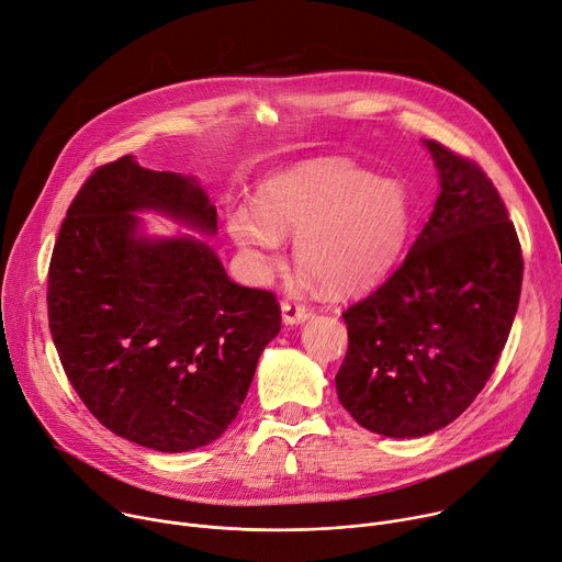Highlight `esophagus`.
Returning <instances> with one entry per match:
<instances>
[{
	"label": "esophagus",
	"instance_id": "34e87169",
	"mask_svg": "<svg viewBox=\"0 0 562 562\" xmlns=\"http://www.w3.org/2000/svg\"><path fill=\"white\" fill-rule=\"evenodd\" d=\"M281 315H283V322L288 326H296V324H304L311 313L304 304H296V301H283L281 304Z\"/></svg>",
	"mask_w": 562,
	"mask_h": 562
}]
</instances>
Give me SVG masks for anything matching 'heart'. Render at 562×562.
I'll return each instance as SVG.
<instances>
[{"instance_id":"b5f03b06","label":"heart","mask_w":562,"mask_h":562,"mask_svg":"<svg viewBox=\"0 0 562 562\" xmlns=\"http://www.w3.org/2000/svg\"><path fill=\"white\" fill-rule=\"evenodd\" d=\"M254 209L234 211L229 234L258 270H268L281 245L296 236V266L335 296L382 281L405 249L412 202L396 180H378L339 159L292 166L256 191Z\"/></svg>"}]
</instances>
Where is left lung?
Here are the masks:
<instances>
[{
    "mask_svg": "<svg viewBox=\"0 0 562 562\" xmlns=\"http://www.w3.org/2000/svg\"><path fill=\"white\" fill-rule=\"evenodd\" d=\"M439 198L405 263L344 313L349 351L337 398L362 427L418 439L452 423L484 390L522 288V249L508 211L465 157L423 142Z\"/></svg>",
    "mask_w": 562,
    "mask_h": 562,
    "instance_id": "obj_1",
    "label": "left lung"
}]
</instances>
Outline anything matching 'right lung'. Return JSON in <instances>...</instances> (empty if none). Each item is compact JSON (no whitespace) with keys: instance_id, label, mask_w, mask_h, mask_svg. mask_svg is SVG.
Segmentation results:
<instances>
[{"instance_id":"add662e5","label":"right lung","mask_w":562,"mask_h":562,"mask_svg":"<svg viewBox=\"0 0 562 562\" xmlns=\"http://www.w3.org/2000/svg\"><path fill=\"white\" fill-rule=\"evenodd\" d=\"M144 211L218 232L193 176L144 168L133 155L97 168L54 247L49 328L99 423L150 450L189 452L236 418L281 308L272 292L234 283L204 240L148 236Z\"/></svg>"}]
</instances>
